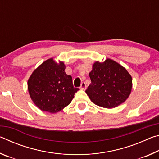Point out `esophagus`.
<instances>
[{
    "instance_id": "obj_1",
    "label": "esophagus",
    "mask_w": 159,
    "mask_h": 159,
    "mask_svg": "<svg viewBox=\"0 0 159 159\" xmlns=\"http://www.w3.org/2000/svg\"><path fill=\"white\" fill-rule=\"evenodd\" d=\"M80 89H82V90H85L86 89V88H87V86H86V83H85V82H82V83H81V85H80Z\"/></svg>"
}]
</instances>
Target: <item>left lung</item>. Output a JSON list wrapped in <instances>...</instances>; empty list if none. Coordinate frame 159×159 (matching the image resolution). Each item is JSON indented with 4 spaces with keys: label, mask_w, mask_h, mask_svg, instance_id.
<instances>
[{
    "label": "left lung",
    "mask_w": 159,
    "mask_h": 159,
    "mask_svg": "<svg viewBox=\"0 0 159 159\" xmlns=\"http://www.w3.org/2000/svg\"><path fill=\"white\" fill-rule=\"evenodd\" d=\"M89 76L91 83L85 93L98 106L114 108L123 103L131 93L133 80L130 74L111 59L94 63Z\"/></svg>",
    "instance_id": "left-lung-1"
}]
</instances>
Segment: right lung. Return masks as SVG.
<instances>
[{
	"mask_svg": "<svg viewBox=\"0 0 159 159\" xmlns=\"http://www.w3.org/2000/svg\"><path fill=\"white\" fill-rule=\"evenodd\" d=\"M63 61L48 59L34 71L28 80V90L36 106L43 111L57 113L71 103L79 89L64 70Z\"/></svg>",
	"mask_w": 159,
	"mask_h": 159,
	"instance_id": "add662e5",
	"label": "right lung"
}]
</instances>
